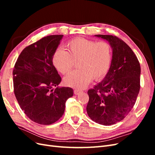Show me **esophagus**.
Masks as SVG:
<instances>
[{
    "instance_id": "obj_1",
    "label": "esophagus",
    "mask_w": 155,
    "mask_h": 155,
    "mask_svg": "<svg viewBox=\"0 0 155 155\" xmlns=\"http://www.w3.org/2000/svg\"><path fill=\"white\" fill-rule=\"evenodd\" d=\"M81 92H82L81 91H80V90H77V89H76V90L74 91V94H76V95H79V94L81 93Z\"/></svg>"
}]
</instances>
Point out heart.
I'll return each mask as SVG.
<instances>
[{"label":"heart","instance_id":"b5f03b06","mask_svg":"<svg viewBox=\"0 0 155 155\" xmlns=\"http://www.w3.org/2000/svg\"><path fill=\"white\" fill-rule=\"evenodd\" d=\"M68 52L58 48L53 55V63L59 72L67 73L78 62L79 70H74L63 79L67 87L82 89L92 79L101 80L109 72L112 60L110 45L105 41L96 42L83 38H76L67 43Z\"/></svg>","mask_w":155,"mask_h":155}]
</instances>
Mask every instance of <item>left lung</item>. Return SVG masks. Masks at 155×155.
I'll return each mask as SVG.
<instances>
[{
  "mask_svg": "<svg viewBox=\"0 0 155 155\" xmlns=\"http://www.w3.org/2000/svg\"><path fill=\"white\" fill-rule=\"evenodd\" d=\"M108 41L112 50L109 72L88 91L87 112L95 122L110 125L125 118L133 109L140 88V65L133 50L118 37L96 35Z\"/></svg>",
  "mask_w": 155,
  "mask_h": 155,
  "instance_id": "1",
  "label": "left lung"
}]
</instances>
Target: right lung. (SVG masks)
Wrapping results in <instances>:
<instances>
[{
  "instance_id": "right-lung-1",
  "label": "right lung",
  "mask_w": 155,
  "mask_h": 155,
  "mask_svg": "<svg viewBox=\"0 0 155 155\" xmlns=\"http://www.w3.org/2000/svg\"><path fill=\"white\" fill-rule=\"evenodd\" d=\"M63 37L46 36L27 46L14 67L16 99L25 114L39 124L50 125L61 118L65 103L74 94L72 88L58 86L61 78L52 61Z\"/></svg>"
}]
</instances>
